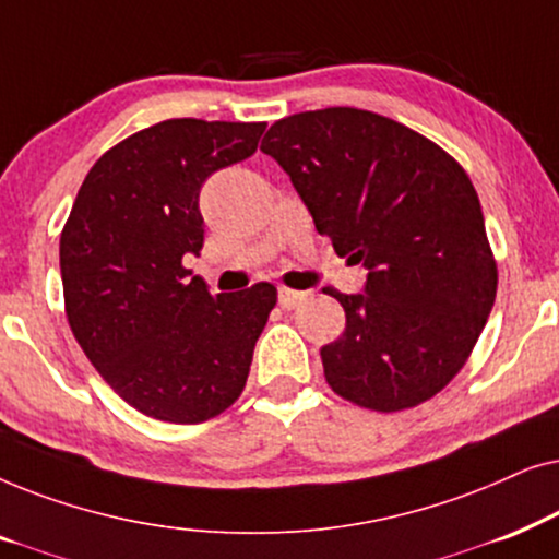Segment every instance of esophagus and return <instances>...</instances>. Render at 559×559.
<instances>
[{
	"label": "esophagus",
	"instance_id": "esophagus-1",
	"mask_svg": "<svg viewBox=\"0 0 559 559\" xmlns=\"http://www.w3.org/2000/svg\"><path fill=\"white\" fill-rule=\"evenodd\" d=\"M277 295H280V305L287 310H293L300 302L308 300V293H300V289H289V287H280Z\"/></svg>",
	"mask_w": 559,
	"mask_h": 559
}]
</instances>
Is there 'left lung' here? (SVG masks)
I'll use <instances>...</instances> for the list:
<instances>
[{
    "label": "left lung",
    "instance_id": "left-lung-1",
    "mask_svg": "<svg viewBox=\"0 0 559 559\" xmlns=\"http://www.w3.org/2000/svg\"><path fill=\"white\" fill-rule=\"evenodd\" d=\"M262 152L289 175L335 254L369 270L364 293L325 287L346 310V331L320 348L333 392L400 412L445 389L499 285L463 167L400 121L350 106L274 121Z\"/></svg>",
    "mask_w": 559,
    "mask_h": 559
}]
</instances>
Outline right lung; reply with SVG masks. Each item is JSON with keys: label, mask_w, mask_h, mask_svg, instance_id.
<instances>
[{"label": "right lung", "mask_w": 559, "mask_h": 559, "mask_svg": "<svg viewBox=\"0 0 559 559\" xmlns=\"http://www.w3.org/2000/svg\"><path fill=\"white\" fill-rule=\"evenodd\" d=\"M264 121L167 119L96 159L60 234L71 331L102 379L142 415L175 425L239 400L270 282L211 295L182 266L203 247V182L257 152Z\"/></svg>", "instance_id": "obj_1"}]
</instances>
